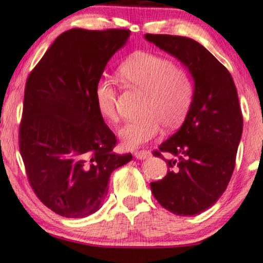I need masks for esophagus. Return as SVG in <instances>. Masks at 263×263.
I'll use <instances>...</instances> for the list:
<instances>
[{
  "mask_svg": "<svg viewBox=\"0 0 263 263\" xmlns=\"http://www.w3.org/2000/svg\"><path fill=\"white\" fill-rule=\"evenodd\" d=\"M135 158L136 159H148V158L152 157V153L148 152V151H139V152H135Z\"/></svg>",
  "mask_w": 263,
  "mask_h": 263,
  "instance_id": "obj_1",
  "label": "esophagus"
}]
</instances>
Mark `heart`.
<instances>
[{"mask_svg": "<svg viewBox=\"0 0 263 263\" xmlns=\"http://www.w3.org/2000/svg\"><path fill=\"white\" fill-rule=\"evenodd\" d=\"M118 77L125 85L146 91L142 116L129 121L118 130L127 148H136L159 134L161 123L176 127L184 118L193 99L194 85L190 74L175 67L166 57L139 51L133 53L118 67ZM95 100L99 114L116 123L120 120L117 89L107 79L97 82Z\"/></svg>", "mask_w": 263, "mask_h": 263, "instance_id": "heart-1", "label": "heart"}]
</instances>
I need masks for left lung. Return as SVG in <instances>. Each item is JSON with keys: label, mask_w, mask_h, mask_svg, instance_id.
Segmentation results:
<instances>
[{"label": "left lung", "mask_w": 263, "mask_h": 263, "mask_svg": "<svg viewBox=\"0 0 263 263\" xmlns=\"http://www.w3.org/2000/svg\"><path fill=\"white\" fill-rule=\"evenodd\" d=\"M147 42L177 59L194 81L193 99L181 128L153 154L167 175L151 183L156 199L176 215H196L217 202L230 179L242 138L243 117L229 70L194 39L145 34ZM160 152L171 154L167 160Z\"/></svg>", "instance_id": "8db88e82"}]
</instances>
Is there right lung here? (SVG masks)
<instances>
[{"mask_svg": "<svg viewBox=\"0 0 263 263\" xmlns=\"http://www.w3.org/2000/svg\"><path fill=\"white\" fill-rule=\"evenodd\" d=\"M128 30L71 28L52 43L25 87L20 153L38 199L66 218L99 210L114 170L133 159L112 153L116 136L97 109L95 88Z\"/></svg>", "mask_w": 263, "mask_h": 263, "instance_id": "obj_1", "label": "right lung"}]
</instances>
